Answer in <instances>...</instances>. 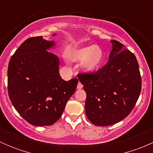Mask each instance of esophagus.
<instances>
[{
	"label": "esophagus",
	"mask_w": 153,
	"mask_h": 153,
	"mask_svg": "<svg viewBox=\"0 0 153 153\" xmlns=\"http://www.w3.org/2000/svg\"><path fill=\"white\" fill-rule=\"evenodd\" d=\"M82 88H83V84H81V82H78V86H77V89H82Z\"/></svg>",
	"instance_id": "obj_1"
}]
</instances>
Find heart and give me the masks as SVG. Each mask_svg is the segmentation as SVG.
Segmentation results:
<instances>
[{
    "mask_svg": "<svg viewBox=\"0 0 153 153\" xmlns=\"http://www.w3.org/2000/svg\"><path fill=\"white\" fill-rule=\"evenodd\" d=\"M103 51L97 45L87 46L73 51L70 55V59L73 61H82L83 68L86 71H93L98 68L103 60Z\"/></svg>",
    "mask_w": 153,
    "mask_h": 153,
    "instance_id": "heart-1",
    "label": "heart"
}]
</instances>
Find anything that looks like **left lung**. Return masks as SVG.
Here are the masks:
<instances>
[{"mask_svg": "<svg viewBox=\"0 0 153 153\" xmlns=\"http://www.w3.org/2000/svg\"><path fill=\"white\" fill-rule=\"evenodd\" d=\"M109 61L97 72L79 73L86 93V115L93 124L110 126L131 112L141 90V77L135 55L111 40Z\"/></svg>", "mask_w": 153, "mask_h": 153, "instance_id": "8db88e82", "label": "left lung"}]
</instances>
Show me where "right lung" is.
Listing matches in <instances>:
<instances>
[{"instance_id":"right-lung-1","label":"right lung","mask_w":153,"mask_h":153,"mask_svg":"<svg viewBox=\"0 0 153 153\" xmlns=\"http://www.w3.org/2000/svg\"><path fill=\"white\" fill-rule=\"evenodd\" d=\"M54 46V41L42 36L28 38L9 63L11 102L23 118L37 126H49L61 118L78 83V78L68 81L61 78L59 59L47 51Z\"/></svg>"}]
</instances>
